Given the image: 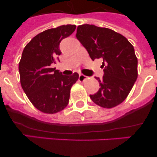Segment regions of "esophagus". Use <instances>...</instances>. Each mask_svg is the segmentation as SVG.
Here are the masks:
<instances>
[{"instance_id":"1","label":"esophagus","mask_w":157,"mask_h":157,"mask_svg":"<svg viewBox=\"0 0 157 157\" xmlns=\"http://www.w3.org/2000/svg\"><path fill=\"white\" fill-rule=\"evenodd\" d=\"M87 78V77H86V76H85V75H83V74H80V75H79V80H80V81H83V80H86V79Z\"/></svg>"}]
</instances>
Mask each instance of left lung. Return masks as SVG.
Returning <instances> with one entry per match:
<instances>
[{
	"mask_svg": "<svg viewBox=\"0 0 157 157\" xmlns=\"http://www.w3.org/2000/svg\"><path fill=\"white\" fill-rule=\"evenodd\" d=\"M77 39L93 61L102 58L103 77L97 93L90 95L93 102L113 108L123 102L137 78V58L133 45L124 36L108 28L83 24L77 26Z\"/></svg>",
	"mask_w": 157,
	"mask_h": 157,
	"instance_id": "obj_1",
	"label": "left lung"
}]
</instances>
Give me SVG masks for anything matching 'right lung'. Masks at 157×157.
<instances>
[{
	"label": "right lung",
	"instance_id": "add662e5",
	"mask_svg": "<svg viewBox=\"0 0 157 157\" xmlns=\"http://www.w3.org/2000/svg\"><path fill=\"white\" fill-rule=\"evenodd\" d=\"M76 29L75 25H63L49 29L32 39L23 51L19 64L20 83L30 102L44 113L63 110L69 102L70 92L79 74L63 75L52 64L61 54L60 42Z\"/></svg>",
	"mask_w": 157,
	"mask_h": 157
}]
</instances>
